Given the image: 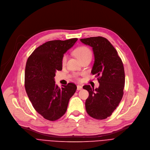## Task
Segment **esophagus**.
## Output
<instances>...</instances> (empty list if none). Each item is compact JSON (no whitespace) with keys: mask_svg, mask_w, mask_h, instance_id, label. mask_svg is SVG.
I'll use <instances>...</instances> for the list:
<instances>
[{"mask_svg":"<svg viewBox=\"0 0 150 150\" xmlns=\"http://www.w3.org/2000/svg\"><path fill=\"white\" fill-rule=\"evenodd\" d=\"M83 89V86H81L80 85L77 86V90H81Z\"/></svg>","mask_w":150,"mask_h":150,"instance_id":"obj_1","label":"esophagus"}]
</instances>
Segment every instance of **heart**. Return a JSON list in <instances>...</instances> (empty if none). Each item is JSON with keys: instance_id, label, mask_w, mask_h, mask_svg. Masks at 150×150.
<instances>
[{"instance_id": "b5f03b06", "label": "heart", "mask_w": 150, "mask_h": 150, "mask_svg": "<svg viewBox=\"0 0 150 150\" xmlns=\"http://www.w3.org/2000/svg\"><path fill=\"white\" fill-rule=\"evenodd\" d=\"M75 56L78 59L79 61H81L87 57H91V53L88 48L86 47H79L74 51ZM66 56H64L62 58V64L64 65L66 62Z\"/></svg>"}]
</instances>
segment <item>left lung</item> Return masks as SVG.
<instances>
[{
  "label": "left lung",
  "mask_w": 150,
  "mask_h": 150,
  "mask_svg": "<svg viewBox=\"0 0 150 150\" xmlns=\"http://www.w3.org/2000/svg\"><path fill=\"white\" fill-rule=\"evenodd\" d=\"M81 42L92 47L94 62L91 74L99 77L98 88L84 86L89 93L86 101L88 114L97 120L111 115L123 96L125 74L123 64L109 40L101 36L80 39Z\"/></svg>",
  "instance_id": "1"
}]
</instances>
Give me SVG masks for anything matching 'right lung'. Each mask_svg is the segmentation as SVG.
I'll return each instance as SVG.
<instances>
[{"instance_id": "obj_1", "label": "right lung", "mask_w": 150, "mask_h": 150, "mask_svg": "<svg viewBox=\"0 0 150 150\" xmlns=\"http://www.w3.org/2000/svg\"><path fill=\"white\" fill-rule=\"evenodd\" d=\"M77 38L54 40L38 47L27 61L24 84L35 110L44 118L55 121L66 112L70 98L76 90L73 83L60 88L54 81L57 71L62 70L64 54L71 48Z\"/></svg>"}]
</instances>
